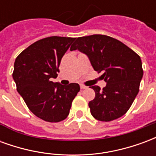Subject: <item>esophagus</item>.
Listing matches in <instances>:
<instances>
[{
    "mask_svg": "<svg viewBox=\"0 0 156 156\" xmlns=\"http://www.w3.org/2000/svg\"><path fill=\"white\" fill-rule=\"evenodd\" d=\"M80 88H81V89H85V88H87V87H86L85 85L81 84V85H80Z\"/></svg>",
    "mask_w": 156,
    "mask_h": 156,
    "instance_id": "34e87169",
    "label": "esophagus"
}]
</instances>
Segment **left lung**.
I'll use <instances>...</instances> for the list:
<instances>
[{"mask_svg": "<svg viewBox=\"0 0 156 156\" xmlns=\"http://www.w3.org/2000/svg\"><path fill=\"white\" fill-rule=\"evenodd\" d=\"M70 50L85 53L95 71H104L106 86L101 90L98 86L91 88L95 92L88 103L93 117L108 122L123 116L139 93L143 77L140 56L120 41L100 34L75 38Z\"/></svg>", "mask_w": 156, "mask_h": 156, "instance_id": "obj_1", "label": "left lung"}]
</instances>
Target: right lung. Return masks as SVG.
I'll use <instances>...</instances> for the list:
<instances>
[{
    "label": "right lung",
    "instance_id": "1",
    "mask_svg": "<svg viewBox=\"0 0 156 156\" xmlns=\"http://www.w3.org/2000/svg\"><path fill=\"white\" fill-rule=\"evenodd\" d=\"M74 40L46 37L30 45L16 58L12 77L16 90L29 109L47 122L64 120L80 90L78 83L65 86L51 81L58 77L62 58Z\"/></svg>",
    "mask_w": 156,
    "mask_h": 156
}]
</instances>
